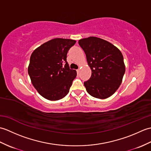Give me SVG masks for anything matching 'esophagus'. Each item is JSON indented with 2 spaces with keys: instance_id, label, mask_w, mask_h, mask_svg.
<instances>
[{
  "instance_id": "obj_1",
  "label": "esophagus",
  "mask_w": 151,
  "mask_h": 151,
  "mask_svg": "<svg viewBox=\"0 0 151 151\" xmlns=\"http://www.w3.org/2000/svg\"><path fill=\"white\" fill-rule=\"evenodd\" d=\"M76 72H77V73L78 74V73H79V72H80V69H78L77 70H76Z\"/></svg>"
}]
</instances>
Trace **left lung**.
<instances>
[{
    "label": "left lung",
    "mask_w": 151,
    "mask_h": 151,
    "mask_svg": "<svg viewBox=\"0 0 151 151\" xmlns=\"http://www.w3.org/2000/svg\"><path fill=\"white\" fill-rule=\"evenodd\" d=\"M86 54L91 76L84 84L88 93L98 99H106L116 91L125 73L123 54L108 41L96 37L78 41Z\"/></svg>",
    "instance_id": "obj_1"
}]
</instances>
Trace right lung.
Listing matches in <instances>:
<instances>
[{
    "mask_svg": "<svg viewBox=\"0 0 151 151\" xmlns=\"http://www.w3.org/2000/svg\"><path fill=\"white\" fill-rule=\"evenodd\" d=\"M75 43V40L56 38L32 54L28 75L37 92L48 100H60L68 94L76 71L69 68L67 54Z\"/></svg>",
    "mask_w": 151,
    "mask_h": 151,
    "instance_id": "right-lung-1",
    "label": "right lung"
}]
</instances>
